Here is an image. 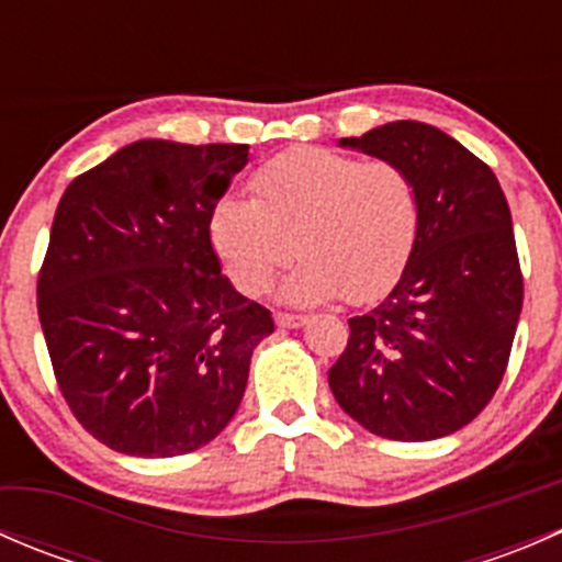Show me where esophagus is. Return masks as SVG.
<instances>
[{
    "label": "esophagus",
    "instance_id": "obj_1",
    "mask_svg": "<svg viewBox=\"0 0 562 562\" xmlns=\"http://www.w3.org/2000/svg\"><path fill=\"white\" fill-rule=\"evenodd\" d=\"M274 321H277V326H282V328H299V326H304V323H307V315L277 313Z\"/></svg>",
    "mask_w": 562,
    "mask_h": 562
}]
</instances>
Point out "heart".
Here are the masks:
<instances>
[{"instance_id":"1","label":"heart","mask_w":562,"mask_h":562,"mask_svg":"<svg viewBox=\"0 0 562 562\" xmlns=\"http://www.w3.org/2000/svg\"><path fill=\"white\" fill-rule=\"evenodd\" d=\"M416 234L418 190L405 168L321 146L277 155L252 176V201L223 198L209 220L214 252L245 296L269 291L296 247L304 260L282 285L293 304L381 296Z\"/></svg>"}]
</instances>
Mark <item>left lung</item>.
Instances as JSON below:
<instances>
[{
	"instance_id": "8db88e82",
	"label": "left lung",
	"mask_w": 562,
	"mask_h": 562,
	"mask_svg": "<svg viewBox=\"0 0 562 562\" xmlns=\"http://www.w3.org/2000/svg\"><path fill=\"white\" fill-rule=\"evenodd\" d=\"M339 146L413 176L418 234L394 291L348 321L328 386L372 435L446 438L501 386L522 313L506 195L486 162L432 124L402 119Z\"/></svg>"
}]
</instances>
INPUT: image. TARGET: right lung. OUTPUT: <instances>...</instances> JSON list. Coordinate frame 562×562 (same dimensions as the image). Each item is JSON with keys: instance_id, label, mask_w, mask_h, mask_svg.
<instances>
[{"instance_id": "1", "label": "right lung", "mask_w": 562, "mask_h": 562, "mask_svg": "<svg viewBox=\"0 0 562 562\" xmlns=\"http://www.w3.org/2000/svg\"><path fill=\"white\" fill-rule=\"evenodd\" d=\"M247 160V144L135 140L76 176L56 206L40 326L72 416L119 454H190L217 438L274 331L209 236Z\"/></svg>"}]
</instances>
